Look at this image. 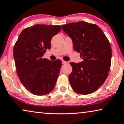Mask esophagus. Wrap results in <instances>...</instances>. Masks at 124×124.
<instances>
[{
  "mask_svg": "<svg viewBox=\"0 0 124 124\" xmlns=\"http://www.w3.org/2000/svg\"><path fill=\"white\" fill-rule=\"evenodd\" d=\"M67 63H68V62H66V61L62 60V64H66Z\"/></svg>",
  "mask_w": 124,
  "mask_h": 124,
  "instance_id": "1",
  "label": "esophagus"
}]
</instances>
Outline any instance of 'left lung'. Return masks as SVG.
<instances>
[{
  "label": "left lung",
  "instance_id": "left-lung-1",
  "mask_svg": "<svg viewBox=\"0 0 124 124\" xmlns=\"http://www.w3.org/2000/svg\"><path fill=\"white\" fill-rule=\"evenodd\" d=\"M62 30L71 39L73 48L80 53L83 62H70L69 75L75 92L88 94L104 83L110 69L112 50L110 42L97 25L83 21L62 25Z\"/></svg>",
  "mask_w": 124,
  "mask_h": 124
}]
</instances>
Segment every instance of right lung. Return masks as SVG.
Listing matches in <instances>:
<instances>
[{"mask_svg":"<svg viewBox=\"0 0 124 124\" xmlns=\"http://www.w3.org/2000/svg\"><path fill=\"white\" fill-rule=\"evenodd\" d=\"M59 25L36 24L21 32L14 45L13 56L21 83L32 94H47L54 88L62 61L42 58L51 40L61 31Z\"/></svg>","mask_w":124,"mask_h":124,"instance_id":"right-lung-1","label":"right lung"}]
</instances>
